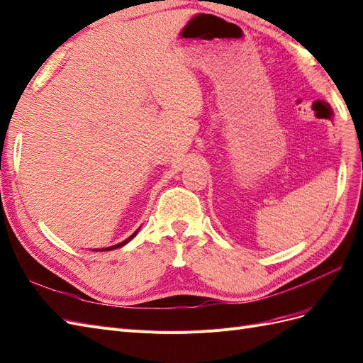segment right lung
Masks as SVG:
<instances>
[{"label":"right lung","mask_w":363,"mask_h":363,"mask_svg":"<svg viewBox=\"0 0 363 363\" xmlns=\"http://www.w3.org/2000/svg\"><path fill=\"white\" fill-rule=\"evenodd\" d=\"M140 230H136L130 237H129V239H126V240H124V242H121V243H118V245H114V246H111V247H104V249H97V251H112V249H117V247H121V246H124V245H126V243H129L132 239H133V237L136 235V233H138Z\"/></svg>","instance_id":"1"}]
</instances>
